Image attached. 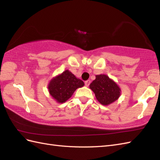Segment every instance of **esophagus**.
<instances>
[{"label": "esophagus", "mask_w": 160, "mask_h": 160, "mask_svg": "<svg viewBox=\"0 0 160 160\" xmlns=\"http://www.w3.org/2000/svg\"><path fill=\"white\" fill-rule=\"evenodd\" d=\"M90 83H91V81H90V80H88V81H86L85 82V85L87 87H88Z\"/></svg>", "instance_id": "34e87169"}]
</instances>
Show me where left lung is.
<instances>
[{"instance_id":"8db88e82","label":"left lung","mask_w":160,"mask_h":160,"mask_svg":"<svg viewBox=\"0 0 160 160\" xmlns=\"http://www.w3.org/2000/svg\"><path fill=\"white\" fill-rule=\"evenodd\" d=\"M89 88L103 105H109L118 100L122 92L118 85L105 74L95 75V79L90 84Z\"/></svg>"}]
</instances>
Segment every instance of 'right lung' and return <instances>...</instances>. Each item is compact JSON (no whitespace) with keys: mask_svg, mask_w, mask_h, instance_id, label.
<instances>
[{"mask_svg":"<svg viewBox=\"0 0 160 160\" xmlns=\"http://www.w3.org/2000/svg\"><path fill=\"white\" fill-rule=\"evenodd\" d=\"M84 83L72 73L65 70L50 81L48 85L49 94L57 103H62L68 100L77 88L84 86Z\"/></svg>","mask_w":160,"mask_h":160,"instance_id":"right-lung-1","label":"right lung"}]
</instances>
